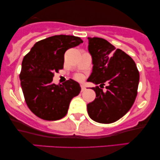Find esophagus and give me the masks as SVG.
<instances>
[{
  "mask_svg": "<svg viewBox=\"0 0 160 160\" xmlns=\"http://www.w3.org/2000/svg\"><path fill=\"white\" fill-rule=\"evenodd\" d=\"M80 86H81V92L85 91V89H86V87H85V86H84L83 85H80Z\"/></svg>",
  "mask_w": 160,
  "mask_h": 160,
  "instance_id": "1",
  "label": "esophagus"
}]
</instances>
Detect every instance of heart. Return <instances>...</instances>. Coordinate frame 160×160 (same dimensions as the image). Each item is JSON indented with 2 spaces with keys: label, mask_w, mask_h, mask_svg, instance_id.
Here are the masks:
<instances>
[{
  "label": "heart",
  "mask_w": 160,
  "mask_h": 160,
  "mask_svg": "<svg viewBox=\"0 0 160 160\" xmlns=\"http://www.w3.org/2000/svg\"><path fill=\"white\" fill-rule=\"evenodd\" d=\"M78 79H81L82 78H81V76H78Z\"/></svg>",
  "instance_id": "b5f03b06"
}]
</instances>
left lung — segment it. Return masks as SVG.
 Segmentation results:
<instances>
[{
  "label": "left lung",
  "mask_w": 160,
  "mask_h": 160,
  "mask_svg": "<svg viewBox=\"0 0 160 160\" xmlns=\"http://www.w3.org/2000/svg\"><path fill=\"white\" fill-rule=\"evenodd\" d=\"M88 49L92 60V71L88 82H108L106 92L92 88L96 98L87 104V112L92 120L112 123L120 120L133 105L137 96L139 72L132 58L108 40L88 38Z\"/></svg>",
  "instance_id": "8db88e82"
}]
</instances>
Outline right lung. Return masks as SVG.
<instances>
[{
    "label": "right lung",
    "instance_id": "obj_1",
    "mask_svg": "<svg viewBox=\"0 0 160 160\" xmlns=\"http://www.w3.org/2000/svg\"><path fill=\"white\" fill-rule=\"evenodd\" d=\"M78 37L55 35L37 42L24 57L19 78L25 102L37 117L58 120L67 114L70 102L81 88L70 79L52 83L55 72L63 68L65 52L82 43Z\"/></svg>",
    "mask_w": 160,
    "mask_h": 160
}]
</instances>
